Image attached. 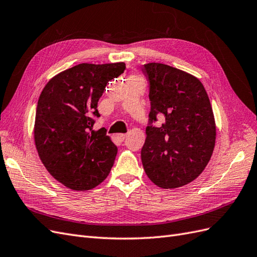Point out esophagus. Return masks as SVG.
<instances>
[{
    "label": "esophagus",
    "instance_id": "34e87169",
    "mask_svg": "<svg viewBox=\"0 0 257 257\" xmlns=\"http://www.w3.org/2000/svg\"><path fill=\"white\" fill-rule=\"evenodd\" d=\"M126 136H127L126 134H116V137H118V139H120L121 142H123L124 139L126 138Z\"/></svg>",
    "mask_w": 257,
    "mask_h": 257
}]
</instances>
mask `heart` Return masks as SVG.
I'll list each match as a JSON object with an SVG mask.
<instances>
[{
  "label": "heart",
  "instance_id": "b5f03b06",
  "mask_svg": "<svg viewBox=\"0 0 257 257\" xmlns=\"http://www.w3.org/2000/svg\"><path fill=\"white\" fill-rule=\"evenodd\" d=\"M133 78H134V77H133Z\"/></svg>",
  "mask_w": 257,
  "mask_h": 257
}]
</instances>
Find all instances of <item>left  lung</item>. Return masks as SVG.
I'll list each match as a JSON object with an SVG mask.
<instances>
[{
    "label": "left lung",
    "mask_w": 257,
    "mask_h": 257,
    "mask_svg": "<svg viewBox=\"0 0 257 257\" xmlns=\"http://www.w3.org/2000/svg\"><path fill=\"white\" fill-rule=\"evenodd\" d=\"M143 71L151 104L142 149L145 172L162 189L180 188L195 180L211 159L216 136L212 107L195 76L155 62ZM158 114L166 122L152 127Z\"/></svg>",
    "instance_id": "left-lung-1"
}]
</instances>
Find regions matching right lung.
<instances>
[{
	"label": "right lung",
	"mask_w": 257,
	"mask_h": 257,
	"mask_svg": "<svg viewBox=\"0 0 257 257\" xmlns=\"http://www.w3.org/2000/svg\"><path fill=\"white\" fill-rule=\"evenodd\" d=\"M125 63H81L59 73L38 98L34 142L57 181L74 191L95 188L109 175L118 149L105 128L93 130L97 102Z\"/></svg>",
	"instance_id": "add662e5"
}]
</instances>
